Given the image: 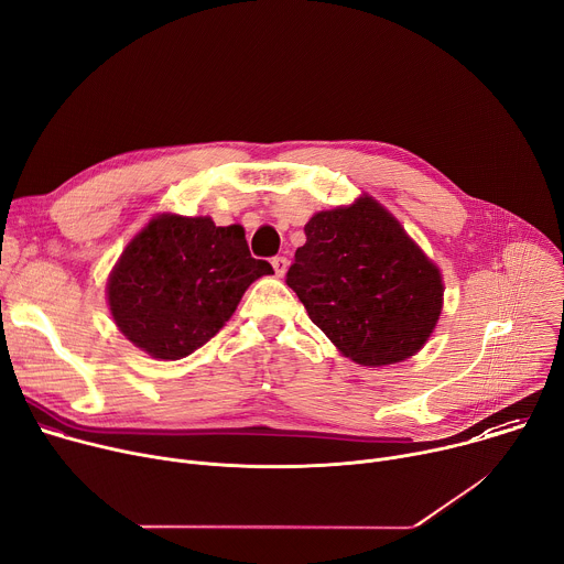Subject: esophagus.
Listing matches in <instances>:
<instances>
[{
  "label": "esophagus",
  "instance_id": "1",
  "mask_svg": "<svg viewBox=\"0 0 564 564\" xmlns=\"http://www.w3.org/2000/svg\"><path fill=\"white\" fill-rule=\"evenodd\" d=\"M271 264H273V271H275V275H278V278H282V275L286 273V269H289V260H286V258H282V256L273 258V260H271Z\"/></svg>",
  "mask_w": 564,
  "mask_h": 564
}]
</instances>
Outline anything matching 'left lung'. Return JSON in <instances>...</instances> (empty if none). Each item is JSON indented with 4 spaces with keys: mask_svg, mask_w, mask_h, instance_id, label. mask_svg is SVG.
I'll use <instances>...</instances> for the list:
<instances>
[{
    "mask_svg": "<svg viewBox=\"0 0 564 564\" xmlns=\"http://www.w3.org/2000/svg\"><path fill=\"white\" fill-rule=\"evenodd\" d=\"M286 284L338 351L365 367L414 356L444 306L440 269L371 197L304 226Z\"/></svg>",
    "mask_w": 564,
    "mask_h": 564,
    "instance_id": "8db88e82",
    "label": "left lung"
}]
</instances>
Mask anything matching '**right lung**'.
Returning <instances> with one entry per match:
<instances>
[{"instance_id":"obj_1","label":"right lung","mask_w":564,"mask_h":564,"mask_svg":"<svg viewBox=\"0 0 564 564\" xmlns=\"http://www.w3.org/2000/svg\"><path fill=\"white\" fill-rule=\"evenodd\" d=\"M273 267L250 258L241 226L210 217H154L122 250L107 282L116 327L159 360L206 345L243 291Z\"/></svg>"}]
</instances>
